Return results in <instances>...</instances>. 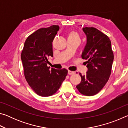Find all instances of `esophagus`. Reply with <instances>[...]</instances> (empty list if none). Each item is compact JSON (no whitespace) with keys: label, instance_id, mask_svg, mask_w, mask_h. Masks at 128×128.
I'll return each mask as SVG.
<instances>
[{"label":"esophagus","instance_id":"34e87169","mask_svg":"<svg viewBox=\"0 0 128 128\" xmlns=\"http://www.w3.org/2000/svg\"><path fill=\"white\" fill-rule=\"evenodd\" d=\"M74 73V72H73V71H71V70H68V74L69 75H71V74H73Z\"/></svg>","mask_w":128,"mask_h":128}]
</instances>
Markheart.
Segmentation results:
<instances>
[{
	"label": "heart",
	"instance_id": "1",
	"mask_svg": "<svg viewBox=\"0 0 128 128\" xmlns=\"http://www.w3.org/2000/svg\"><path fill=\"white\" fill-rule=\"evenodd\" d=\"M73 39L80 40V36L77 32L72 30V31L69 32L68 34V40H73Z\"/></svg>",
	"mask_w": 128,
	"mask_h": 128
}]
</instances>
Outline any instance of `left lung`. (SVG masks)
Listing matches in <instances>:
<instances>
[{"label": "left lung", "instance_id": "obj_1", "mask_svg": "<svg viewBox=\"0 0 128 128\" xmlns=\"http://www.w3.org/2000/svg\"><path fill=\"white\" fill-rule=\"evenodd\" d=\"M82 30L87 40L81 56L87 60L88 71L85 75L80 73L81 81L76 88L82 94L92 96L102 89L109 79L114 53L111 40L106 34L92 27L83 28Z\"/></svg>", "mask_w": 128, "mask_h": 128}]
</instances>
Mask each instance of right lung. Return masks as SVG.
Returning a JSON list of instances; mask_svg holds the SVG:
<instances>
[{
	"label": "right lung",
	"instance_id": "right-lung-1",
	"mask_svg": "<svg viewBox=\"0 0 128 128\" xmlns=\"http://www.w3.org/2000/svg\"><path fill=\"white\" fill-rule=\"evenodd\" d=\"M59 30L58 25L40 28L26 40L21 52L25 79L36 94L53 95L60 88L68 73L66 69L47 66L48 58L52 57V42Z\"/></svg>",
	"mask_w": 128,
	"mask_h": 128
}]
</instances>
